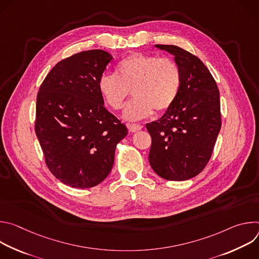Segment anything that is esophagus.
<instances>
[{
  "label": "esophagus",
  "instance_id": "obj_1",
  "mask_svg": "<svg viewBox=\"0 0 259 259\" xmlns=\"http://www.w3.org/2000/svg\"><path fill=\"white\" fill-rule=\"evenodd\" d=\"M127 128L129 129L130 132H136V131L142 129V126L138 125V124H127Z\"/></svg>",
  "mask_w": 259,
  "mask_h": 259
}]
</instances>
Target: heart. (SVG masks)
Returning <instances> with one entry per match:
<instances>
[{
    "label": "heart",
    "mask_w": 259,
    "mask_h": 259,
    "mask_svg": "<svg viewBox=\"0 0 259 259\" xmlns=\"http://www.w3.org/2000/svg\"><path fill=\"white\" fill-rule=\"evenodd\" d=\"M182 83L178 64L169 57L132 53L117 65V75L104 72L97 82L104 102L115 110L121 109L130 94L124 117L136 121L149 117L156 109L166 112L178 97Z\"/></svg>",
    "instance_id": "obj_1"
}]
</instances>
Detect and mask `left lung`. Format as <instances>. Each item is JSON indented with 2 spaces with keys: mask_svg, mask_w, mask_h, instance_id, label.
<instances>
[{
  "mask_svg": "<svg viewBox=\"0 0 259 259\" xmlns=\"http://www.w3.org/2000/svg\"><path fill=\"white\" fill-rule=\"evenodd\" d=\"M156 47L174 55L182 83L164 116L146 124L152 137L149 161L162 178L187 180L202 172L211 158L221 128L219 90L200 58L174 45Z\"/></svg>",
  "mask_w": 259,
  "mask_h": 259,
  "instance_id": "left-lung-1",
  "label": "left lung"
}]
</instances>
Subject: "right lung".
Here are the masks:
<instances>
[{
  "instance_id": "add662e5",
  "label": "right lung",
  "mask_w": 259,
  "mask_h": 259,
  "mask_svg": "<svg viewBox=\"0 0 259 259\" xmlns=\"http://www.w3.org/2000/svg\"><path fill=\"white\" fill-rule=\"evenodd\" d=\"M113 57L88 50L59 61L43 81L34 131L51 173L71 188H93L113 168L125 124L107 112L97 82Z\"/></svg>"
}]
</instances>
